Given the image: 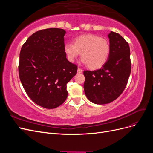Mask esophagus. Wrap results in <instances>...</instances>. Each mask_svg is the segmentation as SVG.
Masks as SVG:
<instances>
[{
  "mask_svg": "<svg viewBox=\"0 0 153 153\" xmlns=\"http://www.w3.org/2000/svg\"><path fill=\"white\" fill-rule=\"evenodd\" d=\"M82 72V69L80 68H78V73H81Z\"/></svg>",
  "mask_w": 153,
  "mask_h": 153,
  "instance_id": "obj_1",
  "label": "esophagus"
}]
</instances>
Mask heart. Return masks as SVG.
I'll list each match as a JSON object with an SVG mask.
<instances>
[{
  "instance_id": "b5f03b06",
  "label": "heart",
  "mask_w": 153,
  "mask_h": 153,
  "mask_svg": "<svg viewBox=\"0 0 153 153\" xmlns=\"http://www.w3.org/2000/svg\"><path fill=\"white\" fill-rule=\"evenodd\" d=\"M68 59L75 62L81 53L82 62L91 69L103 66L108 59L110 46L108 41L94 34H85L74 40L73 44L68 43L64 46Z\"/></svg>"
}]
</instances>
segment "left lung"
<instances>
[{"label": "left lung", "mask_w": 153, "mask_h": 153, "mask_svg": "<svg viewBox=\"0 0 153 153\" xmlns=\"http://www.w3.org/2000/svg\"><path fill=\"white\" fill-rule=\"evenodd\" d=\"M110 52L105 65L94 71H84V92L92 103H111L121 94L131 73L130 49L123 37L111 31L108 35Z\"/></svg>", "instance_id": "obj_1"}]
</instances>
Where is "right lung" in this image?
<instances>
[{
    "label": "right lung",
    "mask_w": 153,
    "mask_h": 153,
    "mask_svg": "<svg viewBox=\"0 0 153 153\" xmlns=\"http://www.w3.org/2000/svg\"><path fill=\"white\" fill-rule=\"evenodd\" d=\"M62 29L36 32L23 45L19 76L29 98L43 108L52 109L67 98V84L77 72V66L66 59Z\"/></svg>",
    "instance_id": "1"
}]
</instances>
